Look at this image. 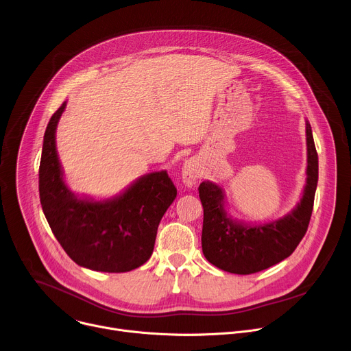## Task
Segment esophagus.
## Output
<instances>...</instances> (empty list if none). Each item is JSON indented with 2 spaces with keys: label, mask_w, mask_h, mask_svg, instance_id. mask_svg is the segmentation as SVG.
Here are the masks:
<instances>
[{
  "label": "esophagus",
  "mask_w": 351,
  "mask_h": 351,
  "mask_svg": "<svg viewBox=\"0 0 351 351\" xmlns=\"http://www.w3.org/2000/svg\"><path fill=\"white\" fill-rule=\"evenodd\" d=\"M182 180L187 187H191L193 184H195V182L199 178V167H198V161L195 158H190L187 161H184L183 167H182Z\"/></svg>",
  "instance_id": "esophagus-1"
}]
</instances>
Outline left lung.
Listing matches in <instances>:
<instances>
[{"instance_id": "1", "label": "left lung", "mask_w": 351, "mask_h": 351, "mask_svg": "<svg viewBox=\"0 0 351 351\" xmlns=\"http://www.w3.org/2000/svg\"><path fill=\"white\" fill-rule=\"evenodd\" d=\"M307 169L300 203L285 217L265 223H245L225 208L223 189L210 180L198 186L204 208L202 245L204 257L217 268L250 275L287 258L304 237L314 206L318 183V154L313 130L306 121Z\"/></svg>"}]
</instances>
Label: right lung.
<instances>
[{"mask_svg": "<svg viewBox=\"0 0 351 351\" xmlns=\"http://www.w3.org/2000/svg\"><path fill=\"white\" fill-rule=\"evenodd\" d=\"M66 101L49 119L38 169L40 203L65 253L98 272H129L153 254L158 225L176 198L167 171L145 173L122 193L104 198L79 197L64 180L56 132Z\"/></svg>", "mask_w": 351, "mask_h": 351, "instance_id": "obj_1", "label": "right lung"}]
</instances>
